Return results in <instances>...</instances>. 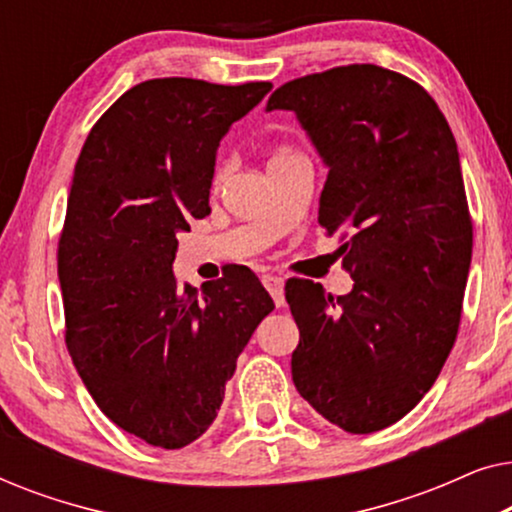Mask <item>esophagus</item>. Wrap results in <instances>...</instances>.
<instances>
[{
  "label": "esophagus",
  "mask_w": 512,
  "mask_h": 512,
  "mask_svg": "<svg viewBox=\"0 0 512 512\" xmlns=\"http://www.w3.org/2000/svg\"><path fill=\"white\" fill-rule=\"evenodd\" d=\"M263 286L268 289V293L275 300L277 307H282L286 300H284V279L282 277H275V275H265L263 277Z\"/></svg>",
  "instance_id": "obj_1"
}]
</instances>
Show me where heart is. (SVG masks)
<instances>
[{
	"instance_id": "heart-1",
	"label": "heart",
	"mask_w": 512,
	"mask_h": 512,
	"mask_svg": "<svg viewBox=\"0 0 512 512\" xmlns=\"http://www.w3.org/2000/svg\"><path fill=\"white\" fill-rule=\"evenodd\" d=\"M291 149H286V146H279V149L275 151V153H272V158L270 160H277V158H286V156H291ZM223 179V170H219V172H216V181H221Z\"/></svg>"
}]
</instances>
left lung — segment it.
Returning a JSON list of instances; mask_svg holds the SVG:
<instances>
[{
	"label": "left lung",
	"mask_w": 512,
	"mask_h": 512,
	"mask_svg": "<svg viewBox=\"0 0 512 512\" xmlns=\"http://www.w3.org/2000/svg\"><path fill=\"white\" fill-rule=\"evenodd\" d=\"M298 116L328 167L319 226L354 279L333 298L286 282L300 342L298 394L349 433L396 424L433 387L457 340L473 223L443 111L408 76L333 67L279 86L268 111Z\"/></svg>",
	"instance_id": "1"
}]
</instances>
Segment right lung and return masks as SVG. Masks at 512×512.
Returning a JSON list of instances; mask_svg holds the SVG:
<instances>
[{
  "label": "right lung",
  "mask_w": 512,
  "mask_h": 512,
  "mask_svg": "<svg viewBox=\"0 0 512 512\" xmlns=\"http://www.w3.org/2000/svg\"><path fill=\"white\" fill-rule=\"evenodd\" d=\"M272 83L151 79L93 125L76 160L58 277L65 342L97 408L179 450L216 419L226 382L275 303L244 265L179 286L177 235L205 219L216 149Z\"/></svg>",
  "instance_id": "add662e5"
}]
</instances>
